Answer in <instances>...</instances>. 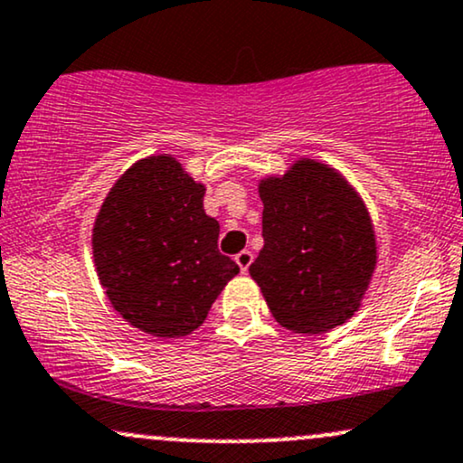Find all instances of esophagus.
Wrapping results in <instances>:
<instances>
[{"instance_id": "1", "label": "esophagus", "mask_w": 463, "mask_h": 463, "mask_svg": "<svg viewBox=\"0 0 463 463\" xmlns=\"http://www.w3.org/2000/svg\"><path fill=\"white\" fill-rule=\"evenodd\" d=\"M252 252H250V250H241V252L237 254L235 257V261H237V265H239V269H241V272H248V268H250V263H252Z\"/></svg>"}]
</instances>
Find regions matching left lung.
<instances>
[{"instance_id":"8db88e82","label":"left lung","mask_w":463,"mask_h":463,"mask_svg":"<svg viewBox=\"0 0 463 463\" xmlns=\"http://www.w3.org/2000/svg\"><path fill=\"white\" fill-rule=\"evenodd\" d=\"M263 250L250 276L280 326L320 335L354 316L376 265L364 200L328 165L302 158L259 184Z\"/></svg>"}]
</instances>
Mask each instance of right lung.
Here are the masks:
<instances>
[{"label": "right lung", "instance_id": "1", "mask_svg": "<svg viewBox=\"0 0 463 463\" xmlns=\"http://www.w3.org/2000/svg\"><path fill=\"white\" fill-rule=\"evenodd\" d=\"M204 184L174 156L135 163L106 195L93 259L110 305L154 337L202 326L239 265L217 250L220 224L204 213Z\"/></svg>", "mask_w": 463, "mask_h": 463}]
</instances>
